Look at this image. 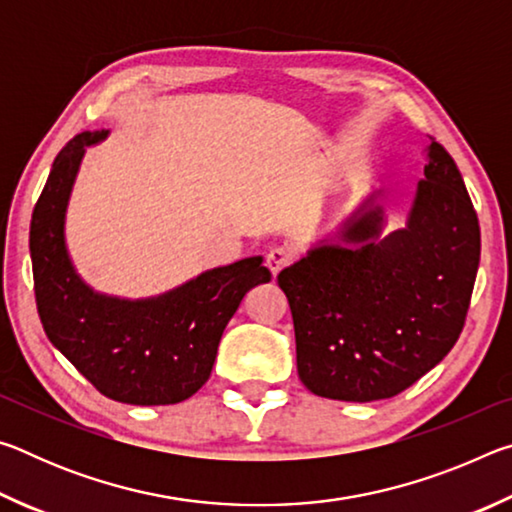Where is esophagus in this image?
I'll return each instance as SVG.
<instances>
[{"mask_svg":"<svg viewBox=\"0 0 512 512\" xmlns=\"http://www.w3.org/2000/svg\"><path fill=\"white\" fill-rule=\"evenodd\" d=\"M291 262V255H289V250H284V248H273V250H268V255H266V266H268V271L273 273V277L282 271L284 266H287Z\"/></svg>","mask_w":512,"mask_h":512,"instance_id":"1","label":"esophagus"}]
</instances>
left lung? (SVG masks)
<instances>
[{"mask_svg":"<svg viewBox=\"0 0 512 512\" xmlns=\"http://www.w3.org/2000/svg\"><path fill=\"white\" fill-rule=\"evenodd\" d=\"M377 198L277 275L300 381L329 400L402 393L447 357L470 309L481 230L452 155L431 137L409 219L386 237Z\"/></svg>","mask_w":512,"mask_h":512,"instance_id":"left-lung-1","label":"left lung"}]
</instances>
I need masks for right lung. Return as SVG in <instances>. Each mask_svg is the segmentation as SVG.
Wrapping results in <instances>:
<instances>
[{"label": "right lung", "mask_w": 512, "mask_h": 512, "mask_svg": "<svg viewBox=\"0 0 512 512\" xmlns=\"http://www.w3.org/2000/svg\"><path fill=\"white\" fill-rule=\"evenodd\" d=\"M108 131H85L56 155L31 216L29 248L38 314L54 348L110 400L178 404L207 379L228 320L246 293L271 282L262 257L212 268L153 298H115L81 280L65 244V212L85 146Z\"/></svg>", "instance_id": "obj_1"}]
</instances>
